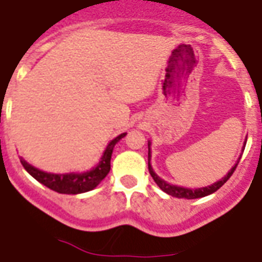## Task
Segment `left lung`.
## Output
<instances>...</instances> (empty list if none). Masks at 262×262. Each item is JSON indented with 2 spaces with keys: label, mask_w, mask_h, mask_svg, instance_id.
Segmentation results:
<instances>
[{
  "label": "left lung",
  "mask_w": 262,
  "mask_h": 262,
  "mask_svg": "<svg viewBox=\"0 0 262 262\" xmlns=\"http://www.w3.org/2000/svg\"><path fill=\"white\" fill-rule=\"evenodd\" d=\"M237 164H239V161H237ZM237 164L232 168V169L228 172V175L222 178L218 182H215L214 185L207 186V187H201V189H186V187H180V186H175V185H169V183H166L165 180H162L161 178L156 175V172L152 170L150 165V143H148V172H150V175L152 176V179L156 182L157 185L160 186V189L162 191H165L169 195H173V197H178V199H187V200H191V199H200V197H205V195L211 194V193H215V191L218 190L220 187L228 182L230 176L233 175L234 169H236V166Z\"/></svg>",
  "instance_id": "8db88e82"
}]
</instances>
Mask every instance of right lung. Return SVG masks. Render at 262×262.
<instances>
[{"mask_svg":"<svg viewBox=\"0 0 262 262\" xmlns=\"http://www.w3.org/2000/svg\"><path fill=\"white\" fill-rule=\"evenodd\" d=\"M126 133H122L118 137H115L114 140L108 144L105 152L102 156L100 164L93 168L89 172L84 173H65V175H55V173H47L42 170L34 168L30 164H28L26 161L20 160L22 165L25 169L28 170L29 173L38 180L41 185L47 186L48 189L57 191V193H62V194H79V193H86L89 190H93L94 187L98 186V183L101 182L108 172L111 169V156L112 150L118 141L121 140L122 137H125Z\"/></svg>","mask_w":262,"mask_h":262,"instance_id":"add662e5","label":"right lung"}]
</instances>
